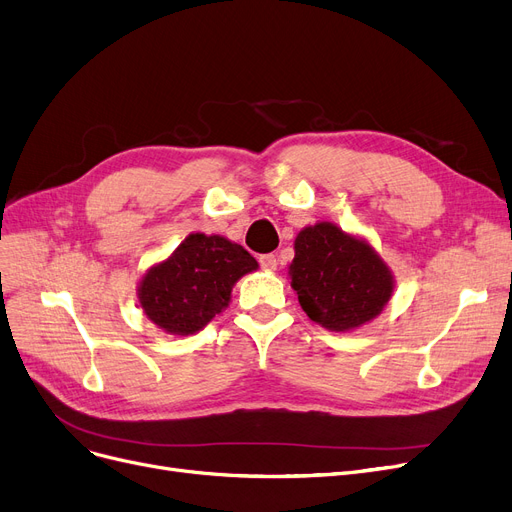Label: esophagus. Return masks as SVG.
Masks as SVG:
<instances>
[{"instance_id":"1","label":"esophagus","mask_w":512,"mask_h":512,"mask_svg":"<svg viewBox=\"0 0 512 512\" xmlns=\"http://www.w3.org/2000/svg\"><path fill=\"white\" fill-rule=\"evenodd\" d=\"M259 263H261V268L268 270V272H274L276 265H278L276 255H261V257H259Z\"/></svg>"}]
</instances>
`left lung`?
Segmentation results:
<instances>
[{
	"mask_svg": "<svg viewBox=\"0 0 512 512\" xmlns=\"http://www.w3.org/2000/svg\"><path fill=\"white\" fill-rule=\"evenodd\" d=\"M288 276L305 314L335 332L374 320L395 288L389 265L370 242L330 221L297 234Z\"/></svg>",
	"mask_w": 512,
	"mask_h": 512,
	"instance_id": "obj_1",
	"label": "left lung"
}]
</instances>
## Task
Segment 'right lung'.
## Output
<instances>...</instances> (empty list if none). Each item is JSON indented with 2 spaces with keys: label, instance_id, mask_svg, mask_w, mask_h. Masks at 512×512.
<instances>
[{
  "label": "right lung",
  "instance_id": "obj_1",
  "mask_svg": "<svg viewBox=\"0 0 512 512\" xmlns=\"http://www.w3.org/2000/svg\"><path fill=\"white\" fill-rule=\"evenodd\" d=\"M259 268L255 257L224 236L190 234L140 280L146 318L169 335L188 337L226 309L234 284Z\"/></svg>",
  "mask_w": 512,
  "mask_h": 512
}]
</instances>
